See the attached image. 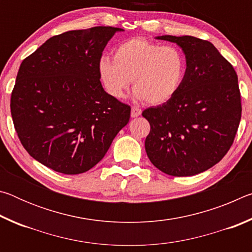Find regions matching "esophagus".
<instances>
[{"label": "esophagus", "instance_id": "1", "mask_svg": "<svg viewBox=\"0 0 252 252\" xmlns=\"http://www.w3.org/2000/svg\"><path fill=\"white\" fill-rule=\"evenodd\" d=\"M141 112H142V110L140 109V108H138V106H132V109H131V117L132 118L139 117L140 114H141Z\"/></svg>", "mask_w": 252, "mask_h": 252}]
</instances>
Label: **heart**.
<instances>
[{
	"mask_svg": "<svg viewBox=\"0 0 252 252\" xmlns=\"http://www.w3.org/2000/svg\"><path fill=\"white\" fill-rule=\"evenodd\" d=\"M99 71L111 96L121 99L132 81L136 99L158 105L180 90L187 75V58L177 45L135 37L119 44L113 59L102 57Z\"/></svg>",
	"mask_w": 252,
	"mask_h": 252,
	"instance_id": "1",
	"label": "heart"
}]
</instances>
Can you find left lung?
Wrapping results in <instances>:
<instances>
[{
    "mask_svg": "<svg viewBox=\"0 0 252 252\" xmlns=\"http://www.w3.org/2000/svg\"><path fill=\"white\" fill-rule=\"evenodd\" d=\"M187 58V75L171 100L142 112L150 123L146 151L152 164L173 177L194 176L227 155L241 119L238 75L211 42L163 35Z\"/></svg>",
    "mask_w": 252,
    "mask_h": 252,
    "instance_id": "1",
    "label": "left lung"
}]
</instances>
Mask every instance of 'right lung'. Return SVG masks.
<instances>
[{
    "instance_id": "1",
    "label": "right lung",
    "mask_w": 252,
    "mask_h": 252,
    "mask_svg": "<svg viewBox=\"0 0 252 252\" xmlns=\"http://www.w3.org/2000/svg\"><path fill=\"white\" fill-rule=\"evenodd\" d=\"M121 29L95 27L54 35L21 63L11 114L21 143L45 167L87 172L103 159L131 106L108 94L99 62Z\"/></svg>"
}]
</instances>
